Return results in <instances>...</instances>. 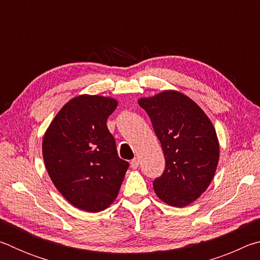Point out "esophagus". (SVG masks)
<instances>
[{
	"label": "esophagus",
	"mask_w": 260,
	"mask_h": 260,
	"mask_svg": "<svg viewBox=\"0 0 260 260\" xmlns=\"http://www.w3.org/2000/svg\"><path fill=\"white\" fill-rule=\"evenodd\" d=\"M139 164H140V159H139V158H134V159L131 161V167H132V169H133V170H136V169H138V167H139Z\"/></svg>",
	"instance_id": "esophagus-1"
}]
</instances>
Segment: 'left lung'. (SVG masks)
I'll return each instance as SVG.
<instances>
[{"mask_svg":"<svg viewBox=\"0 0 260 260\" xmlns=\"http://www.w3.org/2000/svg\"><path fill=\"white\" fill-rule=\"evenodd\" d=\"M150 117L165 156V171L153 190L167 205L184 208L203 193L215 174L219 141L199 104L174 89L138 100Z\"/></svg>","mask_w":260,"mask_h":260,"instance_id":"8db88e82","label":"left lung"}]
</instances>
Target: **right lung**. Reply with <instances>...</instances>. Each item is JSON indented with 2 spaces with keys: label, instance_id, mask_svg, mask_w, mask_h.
Here are the masks:
<instances>
[{
  "label": "right lung",
  "instance_id": "add662e5",
  "mask_svg": "<svg viewBox=\"0 0 260 260\" xmlns=\"http://www.w3.org/2000/svg\"><path fill=\"white\" fill-rule=\"evenodd\" d=\"M117 105L109 96L78 95L64 104L43 135V160L52 183L86 212L113 203L128 169L107 126Z\"/></svg>",
  "mask_w": 260,
  "mask_h": 260
}]
</instances>
